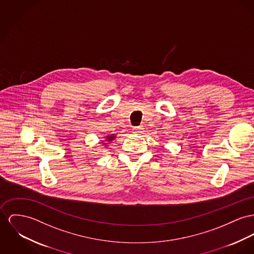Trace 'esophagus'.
<instances>
[{"instance_id":"1","label":"esophagus","mask_w":254,"mask_h":254,"mask_svg":"<svg viewBox=\"0 0 254 254\" xmlns=\"http://www.w3.org/2000/svg\"><path fill=\"white\" fill-rule=\"evenodd\" d=\"M142 129H143V127H142V126L135 127V128H134V132H135V133H140V132L142 131Z\"/></svg>"}]
</instances>
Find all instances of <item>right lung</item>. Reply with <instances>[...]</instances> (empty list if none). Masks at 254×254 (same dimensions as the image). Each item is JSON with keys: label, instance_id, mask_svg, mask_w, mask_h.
<instances>
[{"label": "right lung", "instance_id": "right-lung-1", "mask_svg": "<svg viewBox=\"0 0 254 254\" xmlns=\"http://www.w3.org/2000/svg\"><path fill=\"white\" fill-rule=\"evenodd\" d=\"M115 138H116V135H115V134H113V135H106V136H105V140H104V143H103V144L107 145V144H108L107 142H111V141H112V140H114Z\"/></svg>", "mask_w": 254, "mask_h": 254}]
</instances>
